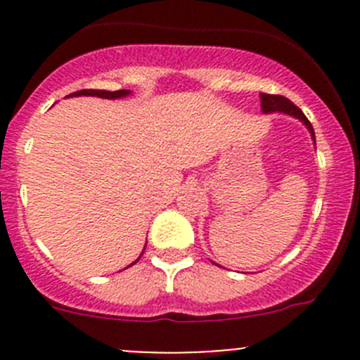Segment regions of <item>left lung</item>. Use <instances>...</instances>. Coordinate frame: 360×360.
Returning <instances> with one entry per match:
<instances>
[{
	"label": "left lung",
	"mask_w": 360,
	"mask_h": 360,
	"mask_svg": "<svg viewBox=\"0 0 360 360\" xmlns=\"http://www.w3.org/2000/svg\"><path fill=\"white\" fill-rule=\"evenodd\" d=\"M261 110H263V112L281 111V112H288V115L296 116V118H300L301 122L308 127V130H310L311 137H314L315 141V134H314V127H311V123L308 122V118L303 115V111H301L296 104H292L288 97L274 96V94H261Z\"/></svg>",
	"instance_id": "1"
}]
</instances>
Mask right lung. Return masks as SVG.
<instances>
[{
  "instance_id": "right-lung-1",
  "label": "right lung",
  "mask_w": 360,
  "mask_h": 360,
  "mask_svg": "<svg viewBox=\"0 0 360 360\" xmlns=\"http://www.w3.org/2000/svg\"><path fill=\"white\" fill-rule=\"evenodd\" d=\"M129 94V90H116V92H108V90H92V89H85V90H78L75 94H69L68 97L72 96H97V97H103V99H118V97H123ZM132 264H136L134 261Z\"/></svg>"
}]
</instances>
